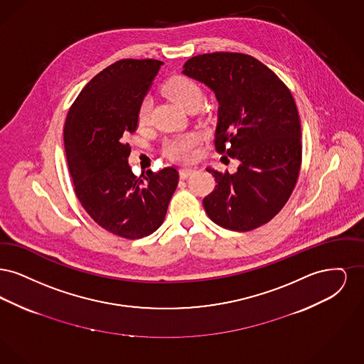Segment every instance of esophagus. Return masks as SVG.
Masks as SVG:
<instances>
[{
    "mask_svg": "<svg viewBox=\"0 0 364 364\" xmlns=\"http://www.w3.org/2000/svg\"><path fill=\"white\" fill-rule=\"evenodd\" d=\"M196 172V169L195 168H181L180 171H178V173H180V177L181 178H187L188 176H191L192 173H195Z\"/></svg>",
    "mask_w": 364,
    "mask_h": 364,
    "instance_id": "1",
    "label": "esophagus"
}]
</instances>
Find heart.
Here are the masks:
<instances>
[{
	"label": "heart",
	"instance_id": "obj_1",
	"mask_svg": "<svg viewBox=\"0 0 364 364\" xmlns=\"http://www.w3.org/2000/svg\"><path fill=\"white\" fill-rule=\"evenodd\" d=\"M162 90L166 94V97H169L172 101L186 110L193 105L202 104V100H203L200 87L198 86L192 79L183 75H176L171 79H168L162 87ZM150 109H151L150 100L141 101L138 110V122L140 125H144L149 122ZM199 141H200V135L196 132L176 135L173 138L165 140L164 153L174 161L187 162L196 156V147Z\"/></svg>",
	"mask_w": 364,
	"mask_h": 364
}]
</instances>
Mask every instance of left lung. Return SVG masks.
Instances as JSON below:
<instances>
[{
    "instance_id": "8db88e82",
    "label": "left lung",
    "mask_w": 364,
    "mask_h": 364,
    "mask_svg": "<svg viewBox=\"0 0 364 364\" xmlns=\"http://www.w3.org/2000/svg\"><path fill=\"white\" fill-rule=\"evenodd\" d=\"M183 73L218 101L215 150L240 161L236 173L208 168L215 188L203 199L211 221L248 232L274 218L294 191L301 164V127L289 88L242 53L199 54Z\"/></svg>"
}]
</instances>
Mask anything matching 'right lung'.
Masks as SVG:
<instances>
[{
  "instance_id": "1",
  "label": "right lung",
  "mask_w": 364,
  "mask_h": 364,
  "mask_svg": "<svg viewBox=\"0 0 364 364\" xmlns=\"http://www.w3.org/2000/svg\"><path fill=\"white\" fill-rule=\"evenodd\" d=\"M158 60H120L94 76L70 106L64 144L75 192L88 215L129 240L162 225L178 172L164 168L135 176L124 136L136 131L138 110L162 65Z\"/></svg>"
}]
</instances>
